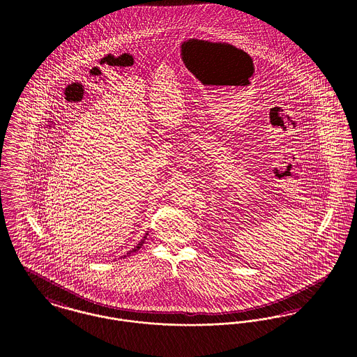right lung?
I'll use <instances>...</instances> for the list:
<instances>
[{"instance_id":"add662e5","label":"right lung","mask_w":357,"mask_h":357,"mask_svg":"<svg viewBox=\"0 0 357 357\" xmlns=\"http://www.w3.org/2000/svg\"><path fill=\"white\" fill-rule=\"evenodd\" d=\"M147 236H149V233H146V234H144V237H143V239H140V242H139V243L136 245L135 248H134L132 250H130V252L127 253V255H132V253H135V252H137V250H139V249H140V248L143 246V243H144V241H146V238H147ZM127 255H123V258H124V257H127Z\"/></svg>"}]
</instances>
